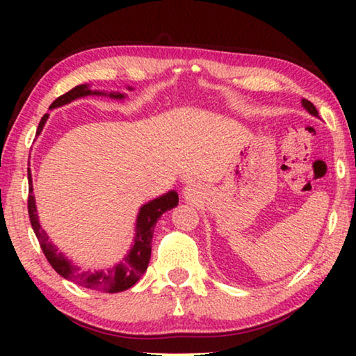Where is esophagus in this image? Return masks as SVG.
<instances>
[{"mask_svg":"<svg viewBox=\"0 0 356 356\" xmlns=\"http://www.w3.org/2000/svg\"><path fill=\"white\" fill-rule=\"evenodd\" d=\"M196 185H193V184H188V185H185L184 186V196H186V197H193V196H196Z\"/></svg>","mask_w":356,"mask_h":356,"instance_id":"1","label":"esophagus"}]
</instances>
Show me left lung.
I'll return each instance as SVG.
<instances>
[{
    "label": "left lung",
    "mask_w": 356,
    "mask_h": 356,
    "mask_svg": "<svg viewBox=\"0 0 356 356\" xmlns=\"http://www.w3.org/2000/svg\"><path fill=\"white\" fill-rule=\"evenodd\" d=\"M301 106H303L305 110L311 114V116H316V118H318V113H317V110H316V106L312 105L309 100H306V99H301Z\"/></svg>",
    "instance_id": "1"
}]
</instances>
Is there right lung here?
Listing matches in <instances>:
<instances>
[{
	"label": "right lung",
	"instance_id": "1",
	"mask_svg": "<svg viewBox=\"0 0 356 356\" xmlns=\"http://www.w3.org/2000/svg\"><path fill=\"white\" fill-rule=\"evenodd\" d=\"M129 91H134V88L127 86ZM89 95H97V97H110L113 100H125L127 99V94L119 92V91H99V89H91V84H78L74 89H70L69 92H65L61 97H58L53 104L50 105L48 110H55V108L64 106L72 104L74 100L89 97ZM50 114H44V118L40 119L38 134L40 135L42 130H44L45 124ZM28 182H29V196H28V213H29V221H31L33 231L38 237L40 248L44 251L47 261L55 268L58 275H61L63 278L69 280L75 284L92 289V291H100V292H110V293H118L124 292L135 286V282L141 278L144 272L147 270L149 259H150V251H152V236H154V227L156 225V220L160 218L161 215L168 210L174 209L179 204V195L176 190H170L165 195L156 196L154 200L147 201L143 204L138 210L136 221H135V236L134 242L130 245V250L127 251L119 262H116L111 267L104 268V270H94V272H89V270H83L80 265H76L72 259L64 254L63 251L56 248V245L48 238L47 232L40 226L39 213H38V206H35V197L33 193V176L31 170L28 168Z\"/></svg>",
	"mask_w": 356,
	"mask_h": 356
}]
</instances>
